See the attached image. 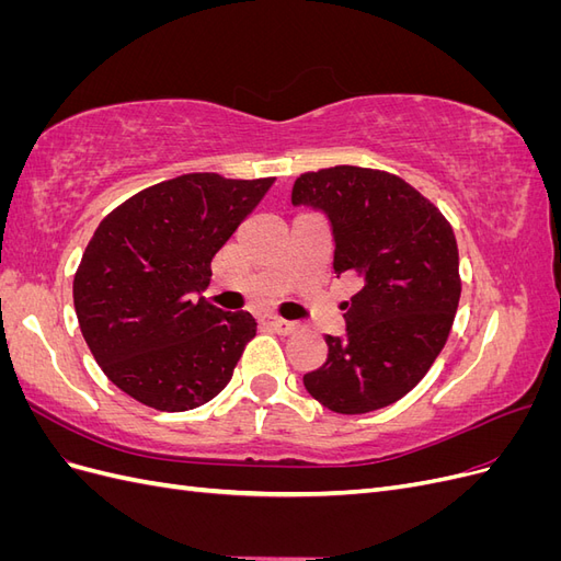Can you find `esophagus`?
<instances>
[{"mask_svg": "<svg viewBox=\"0 0 561 561\" xmlns=\"http://www.w3.org/2000/svg\"><path fill=\"white\" fill-rule=\"evenodd\" d=\"M264 322H266V325H268L271 330L278 332V334H293V332L297 330V322L283 320V318H276V316H266Z\"/></svg>", "mask_w": 561, "mask_h": 561, "instance_id": "obj_1", "label": "esophagus"}]
</instances>
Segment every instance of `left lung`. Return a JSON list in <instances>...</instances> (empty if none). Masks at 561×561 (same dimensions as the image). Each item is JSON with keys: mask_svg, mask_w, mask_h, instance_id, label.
<instances>
[{"mask_svg": "<svg viewBox=\"0 0 561 561\" xmlns=\"http://www.w3.org/2000/svg\"><path fill=\"white\" fill-rule=\"evenodd\" d=\"M293 206L328 217L336 278H360L344 304L346 334L325 336L328 360L304 388L336 414L398 402L447 344L461 297L449 222L404 180L358 165L299 175Z\"/></svg>", "mask_w": 561, "mask_h": 561, "instance_id": "1", "label": "left lung"}]
</instances>
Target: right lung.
I'll return each instance as SVG.
<instances>
[{
  "instance_id": "add662e5",
  "label": "right lung",
  "mask_w": 561,
  "mask_h": 561,
  "mask_svg": "<svg viewBox=\"0 0 561 561\" xmlns=\"http://www.w3.org/2000/svg\"><path fill=\"white\" fill-rule=\"evenodd\" d=\"M271 184L180 175L100 222L75 276V311L95 363L126 396L186 412L229 383L257 322L195 297L210 283L217 250Z\"/></svg>"
}]
</instances>
